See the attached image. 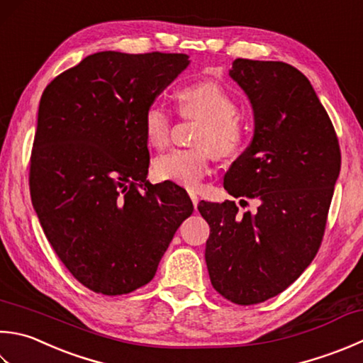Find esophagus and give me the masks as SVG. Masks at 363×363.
<instances>
[{
	"label": "esophagus",
	"instance_id": "34e87169",
	"mask_svg": "<svg viewBox=\"0 0 363 363\" xmlns=\"http://www.w3.org/2000/svg\"><path fill=\"white\" fill-rule=\"evenodd\" d=\"M189 195H190V200H191V203H194V206L196 208V204H198V196H196V194H195V191L189 190Z\"/></svg>",
	"mask_w": 363,
	"mask_h": 363
}]
</instances>
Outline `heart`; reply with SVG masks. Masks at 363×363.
Returning <instances> with one entry per match:
<instances>
[{
  "mask_svg": "<svg viewBox=\"0 0 363 363\" xmlns=\"http://www.w3.org/2000/svg\"><path fill=\"white\" fill-rule=\"evenodd\" d=\"M177 102L186 116H195L203 125L195 138L198 147L173 149L155 157L152 168L162 181H172L187 189H196L209 172L215 152L220 159L239 154L245 141V125L238 113V104L225 88L216 82H200L177 92ZM172 115L163 105L147 106L143 116L146 143L162 149L168 145Z\"/></svg>",
  "mask_w": 363,
  "mask_h": 363,
  "instance_id": "heart-1",
  "label": "heart"
}]
</instances>
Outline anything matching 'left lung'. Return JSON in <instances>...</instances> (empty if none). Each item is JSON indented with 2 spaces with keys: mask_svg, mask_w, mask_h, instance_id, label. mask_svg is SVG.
I'll return each instance as SVG.
<instances>
[{
  "mask_svg": "<svg viewBox=\"0 0 363 363\" xmlns=\"http://www.w3.org/2000/svg\"><path fill=\"white\" fill-rule=\"evenodd\" d=\"M230 77L253 108L252 143L223 187L258 201L239 216L234 201H201L209 223L212 286L238 305L264 302L310 266L321 245L342 155L332 121L308 78L281 61L234 60Z\"/></svg>",
  "mask_w": 363,
  "mask_h": 363,
  "instance_id": "left-lung-1",
  "label": "left lung"
}]
</instances>
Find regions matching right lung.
<instances>
[{
    "label": "right lung",
    "instance_id": "1",
    "mask_svg": "<svg viewBox=\"0 0 363 363\" xmlns=\"http://www.w3.org/2000/svg\"><path fill=\"white\" fill-rule=\"evenodd\" d=\"M184 53L99 52L42 92L30 191L48 242L94 293L145 286L194 212L173 182L149 184L143 116L189 66Z\"/></svg>",
    "mask_w": 363,
    "mask_h": 363
}]
</instances>
